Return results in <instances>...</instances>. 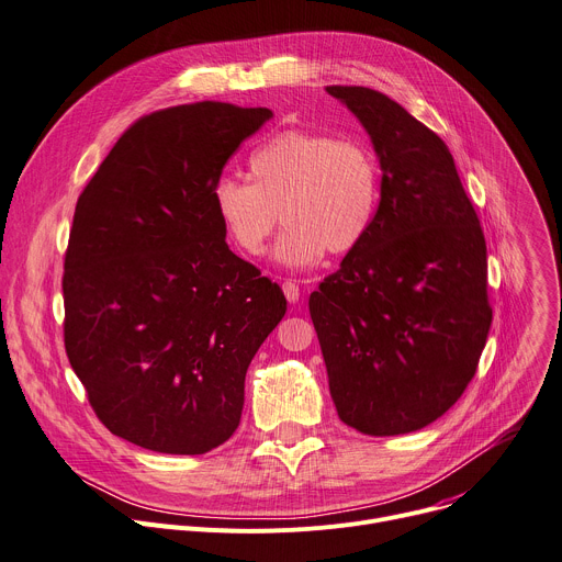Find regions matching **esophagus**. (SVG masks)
Wrapping results in <instances>:
<instances>
[{"mask_svg":"<svg viewBox=\"0 0 562 562\" xmlns=\"http://www.w3.org/2000/svg\"><path fill=\"white\" fill-rule=\"evenodd\" d=\"M281 288H283V294H285L290 304H296V301H299V285L292 279H288V281H283Z\"/></svg>","mask_w":562,"mask_h":562,"instance_id":"34e87169","label":"esophagus"}]
</instances>
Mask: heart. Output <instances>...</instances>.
Listing matches in <instances>:
<instances>
[{
	"mask_svg": "<svg viewBox=\"0 0 562 562\" xmlns=\"http://www.w3.org/2000/svg\"><path fill=\"white\" fill-rule=\"evenodd\" d=\"M251 180L225 176L213 187L215 215L245 256H261L279 218L274 247L285 268L306 270L326 251L349 254L371 232L380 206V166L358 139L283 131L249 157Z\"/></svg>",
	"mask_w": 562,
	"mask_h": 562,
	"instance_id": "1",
	"label": "heart"
}]
</instances>
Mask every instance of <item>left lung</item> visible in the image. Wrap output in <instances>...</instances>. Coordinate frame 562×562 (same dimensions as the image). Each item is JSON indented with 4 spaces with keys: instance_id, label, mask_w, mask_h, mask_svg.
<instances>
[{
    "instance_id": "8db88e82",
    "label": "left lung",
    "mask_w": 562,
    "mask_h": 562,
    "mask_svg": "<svg viewBox=\"0 0 562 562\" xmlns=\"http://www.w3.org/2000/svg\"><path fill=\"white\" fill-rule=\"evenodd\" d=\"M380 161L369 236L311 294L337 416L369 437L443 416L477 371L491 328L486 240L439 135L375 90L328 85Z\"/></svg>"
}]
</instances>
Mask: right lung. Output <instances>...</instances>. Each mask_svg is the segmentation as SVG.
Listing matches in <instances>:
<instances>
[{
  "label": "right lung",
  "mask_w": 562,
  "mask_h": 562,
  "mask_svg": "<svg viewBox=\"0 0 562 562\" xmlns=\"http://www.w3.org/2000/svg\"><path fill=\"white\" fill-rule=\"evenodd\" d=\"M274 114L202 101L139 119L76 202L65 349L112 435L204 454L240 423L245 373L285 296L225 243L213 187Z\"/></svg>",
  "instance_id": "1"
}]
</instances>
